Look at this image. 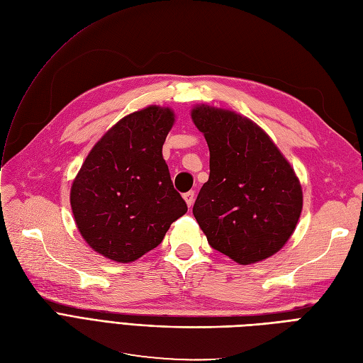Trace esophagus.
<instances>
[{
  "instance_id": "1",
  "label": "esophagus",
  "mask_w": 363,
  "mask_h": 363,
  "mask_svg": "<svg viewBox=\"0 0 363 363\" xmlns=\"http://www.w3.org/2000/svg\"><path fill=\"white\" fill-rule=\"evenodd\" d=\"M183 199H184L186 204H188V206L191 207V206L194 204V200H195V192H194V191H189V192L183 194Z\"/></svg>"
}]
</instances>
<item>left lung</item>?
Returning <instances> with one entry per match:
<instances>
[{"instance_id": "left-lung-1", "label": "left lung", "mask_w": 363, "mask_h": 363, "mask_svg": "<svg viewBox=\"0 0 363 363\" xmlns=\"http://www.w3.org/2000/svg\"><path fill=\"white\" fill-rule=\"evenodd\" d=\"M191 116L211 151V175L192 208L208 244L240 265L276 255L303 208L301 184L291 163L242 115L201 104Z\"/></svg>"}]
</instances>
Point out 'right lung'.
Returning <instances> with one entry per match:
<instances>
[{
	"instance_id": "right-lung-1",
	"label": "right lung",
	"mask_w": 363,
	"mask_h": 363,
	"mask_svg": "<svg viewBox=\"0 0 363 363\" xmlns=\"http://www.w3.org/2000/svg\"><path fill=\"white\" fill-rule=\"evenodd\" d=\"M174 121L171 108L160 106L124 116L96 142L74 179L77 228L101 256L119 263L142 257L188 212L162 156Z\"/></svg>"
}]
</instances>
